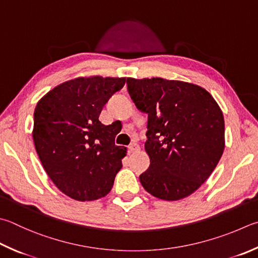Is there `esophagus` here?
Returning <instances> with one entry per match:
<instances>
[{
	"mask_svg": "<svg viewBox=\"0 0 258 258\" xmlns=\"http://www.w3.org/2000/svg\"><path fill=\"white\" fill-rule=\"evenodd\" d=\"M140 150V145L137 142H133L130 144L128 147V153H133V152H137Z\"/></svg>",
	"mask_w": 258,
	"mask_h": 258,
	"instance_id": "esophagus-1",
	"label": "esophagus"
}]
</instances>
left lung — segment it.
I'll return each mask as SVG.
<instances>
[{
    "mask_svg": "<svg viewBox=\"0 0 258 258\" xmlns=\"http://www.w3.org/2000/svg\"><path fill=\"white\" fill-rule=\"evenodd\" d=\"M139 110L148 114L144 189L165 201H178L199 189L224 150V118L217 101L193 83L161 78H127Z\"/></svg>",
    "mask_w": 258,
    "mask_h": 258,
    "instance_id": "1",
    "label": "left lung"
}]
</instances>
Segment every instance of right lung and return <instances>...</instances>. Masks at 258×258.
Wrapping results in <instances>:
<instances>
[{
  "label": "right lung",
  "instance_id": "add662e5",
  "mask_svg": "<svg viewBox=\"0 0 258 258\" xmlns=\"http://www.w3.org/2000/svg\"><path fill=\"white\" fill-rule=\"evenodd\" d=\"M125 78H78L55 87L38 101L32 138L44 169L56 187L77 201L104 198L114 185L126 148L99 115Z\"/></svg>",
  "mask_w": 258,
  "mask_h": 258
}]
</instances>
